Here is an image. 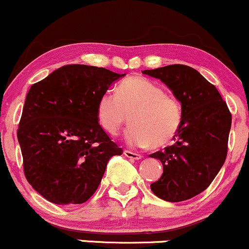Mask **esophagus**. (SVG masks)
Listing matches in <instances>:
<instances>
[{
  "label": "esophagus",
  "instance_id": "esophagus-1",
  "mask_svg": "<svg viewBox=\"0 0 249 249\" xmlns=\"http://www.w3.org/2000/svg\"><path fill=\"white\" fill-rule=\"evenodd\" d=\"M124 154H125V157H127V158H130V159H133V160H138V159H142V154L132 152V151H128V150H125Z\"/></svg>",
  "mask_w": 249,
  "mask_h": 249
}]
</instances>
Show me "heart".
I'll return each instance as SVG.
<instances>
[{
	"instance_id": "heart-1",
	"label": "heart",
	"mask_w": 249,
	"mask_h": 249,
	"mask_svg": "<svg viewBox=\"0 0 249 249\" xmlns=\"http://www.w3.org/2000/svg\"><path fill=\"white\" fill-rule=\"evenodd\" d=\"M131 113L126 141L131 146H164L176 138L182 124V107L156 82L141 76L128 77L116 93L107 90L98 98L97 121L103 130L117 136Z\"/></svg>"
}]
</instances>
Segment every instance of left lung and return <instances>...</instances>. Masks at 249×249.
Here are the masks:
<instances>
[{"mask_svg":"<svg viewBox=\"0 0 249 249\" xmlns=\"http://www.w3.org/2000/svg\"><path fill=\"white\" fill-rule=\"evenodd\" d=\"M142 72L164 82L182 107L174 144L150 156L164 167L151 190L166 201L188 200L204 192L224 165L232 115L216 88L193 68L172 64Z\"/></svg>","mask_w":249,"mask_h":249,"instance_id":"left-lung-1","label":"left lung"}]
</instances>
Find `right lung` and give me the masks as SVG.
<instances>
[{
    "label": "right lung",
    "mask_w": 249,
    "mask_h": 249,
    "mask_svg": "<svg viewBox=\"0 0 249 249\" xmlns=\"http://www.w3.org/2000/svg\"><path fill=\"white\" fill-rule=\"evenodd\" d=\"M122 76L72 64L31 85L17 139L25 178L43 198L83 204L98 188L108 159L123 153L96 116L98 98Z\"/></svg>",
    "instance_id": "add662e5"
}]
</instances>
